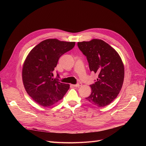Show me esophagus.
<instances>
[{
    "instance_id": "obj_1",
    "label": "esophagus",
    "mask_w": 146,
    "mask_h": 146,
    "mask_svg": "<svg viewBox=\"0 0 146 146\" xmlns=\"http://www.w3.org/2000/svg\"><path fill=\"white\" fill-rule=\"evenodd\" d=\"M82 84L81 83H78L77 84H76V85H72V86L73 87H76V88H78V87H80V86H82Z\"/></svg>"
}]
</instances>
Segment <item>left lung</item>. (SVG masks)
<instances>
[{"mask_svg":"<svg viewBox=\"0 0 146 146\" xmlns=\"http://www.w3.org/2000/svg\"><path fill=\"white\" fill-rule=\"evenodd\" d=\"M78 47L86 56L91 71L98 74L90 85L91 93L86 102L96 107H104L116 98L124 78V66L118 53L102 39L78 42Z\"/></svg>","mask_w":146,"mask_h":146,"instance_id":"8db88e82","label":"left lung"}]
</instances>
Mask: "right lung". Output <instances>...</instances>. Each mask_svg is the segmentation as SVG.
<instances>
[{
	"mask_svg": "<svg viewBox=\"0 0 146 146\" xmlns=\"http://www.w3.org/2000/svg\"><path fill=\"white\" fill-rule=\"evenodd\" d=\"M75 43L47 39L35 46L26 58L22 72L24 86L27 94L42 107L57 103L69 89V84L53 78L52 72L60 57L73 48Z\"/></svg>",
	"mask_w": 146,
	"mask_h": 146,
	"instance_id": "add662e5",
	"label": "right lung"
}]
</instances>
